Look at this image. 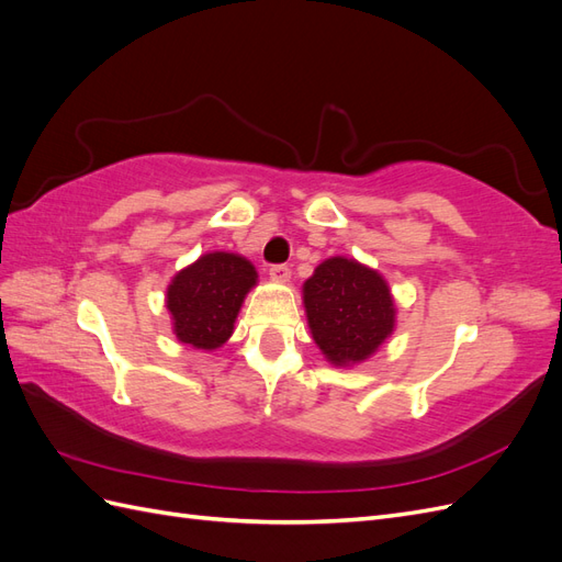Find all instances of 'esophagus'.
<instances>
[{
	"instance_id": "obj_1",
	"label": "esophagus",
	"mask_w": 562,
	"mask_h": 562,
	"mask_svg": "<svg viewBox=\"0 0 562 562\" xmlns=\"http://www.w3.org/2000/svg\"><path fill=\"white\" fill-rule=\"evenodd\" d=\"M269 279L277 281V283H285L288 279H291V269H288L285 265H271L269 267Z\"/></svg>"
}]
</instances>
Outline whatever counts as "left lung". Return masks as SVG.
Listing matches in <instances>:
<instances>
[{
	"mask_svg": "<svg viewBox=\"0 0 562 562\" xmlns=\"http://www.w3.org/2000/svg\"><path fill=\"white\" fill-rule=\"evenodd\" d=\"M302 302L316 347L335 368L368 361L396 328L386 279L353 258L323 260L302 283Z\"/></svg>",
	"mask_w": 562,
	"mask_h": 562,
	"instance_id": "1",
	"label": "left lung"
}]
</instances>
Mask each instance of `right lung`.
<instances>
[{
  "label": "right lung",
  "mask_w": 562,
  "mask_h": 562,
  "mask_svg": "<svg viewBox=\"0 0 562 562\" xmlns=\"http://www.w3.org/2000/svg\"><path fill=\"white\" fill-rule=\"evenodd\" d=\"M255 285L258 271L239 252H203L182 267L166 288V310L178 342L201 351L223 347Z\"/></svg>",
  "instance_id": "right-lung-1"
}]
</instances>
